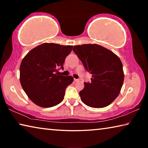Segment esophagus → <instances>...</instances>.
I'll return each mask as SVG.
<instances>
[{
    "mask_svg": "<svg viewBox=\"0 0 148 148\" xmlns=\"http://www.w3.org/2000/svg\"><path fill=\"white\" fill-rule=\"evenodd\" d=\"M79 79H74V82H78Z\"/></svg>",
    "mask_w": 148,
    "mask_h": 148,
    "instance_id": "obj_1",
    "label": "esophagus"
}]
</instances>
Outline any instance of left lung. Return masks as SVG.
I'll list each match as a JSON object with an SVG mask.
<instances>
[{"instance_id": "left-lung-1", "label": "left lung", "mask_w": 148, "mask_h": 148, "mask_svg": "<svg viewBox=\"0 0 148 148\" xmlns=\"http://www.w3.org/2000/svg\"><path fill=\"white\" fill-rule=\"evenodd\" d=\"M73 51L87 72L91 82H85L79 91L82 101L87 106L101 108L108 106L118 96L123 84L121 60L113 52L98 44L75 46Z\"/></svg>"}]
</instances>
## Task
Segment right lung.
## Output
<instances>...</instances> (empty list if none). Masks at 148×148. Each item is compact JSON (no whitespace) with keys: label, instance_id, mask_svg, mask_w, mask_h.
<instances>
[{"label":"right lung","instance_id":"obj_1","mask_svg":"<svg viewBox=\"0 0 148 148\" xmlns=\"http://www.w3.org/2000/svg\"><path fill=\"white\" fill-rule=\"evenodd\" d=\"M72 46L44 43L31 49L20 65V83L24 91L34 104L49 108L64 99L66 87L73 82V77L58 74L63 69L66 57Z\"/></svg>","mask_w":148,"mask_h":148}]
</instances>
